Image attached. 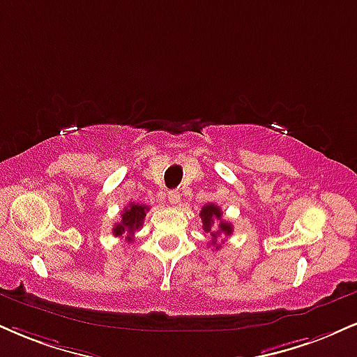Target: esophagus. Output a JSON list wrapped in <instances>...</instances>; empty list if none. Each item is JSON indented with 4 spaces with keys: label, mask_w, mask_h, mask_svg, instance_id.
Returning <instances> with one entry per match:
<instances>
[{
    "label": "esophagus",
    "mask_w": 357,
    "mask_h": 357,
    "mask_svg": "<svg viewBox=\"0 0 357 357\" xmlns=\"http://www.w3.org/2000/svg\"><path fill=\"white\" fill-rule=\"evenodd\" d=\"M167 201H169L171 204L176 206L181 203V192L179 191H169V195H167Z\"/></svg>",
    "instance_id": "obj_1"
}]
</instances>
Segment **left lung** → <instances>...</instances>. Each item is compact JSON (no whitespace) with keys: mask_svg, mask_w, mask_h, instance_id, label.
I'll list each match as a JSON object with an SVG mask.
<instances>
[{"mask_svg":"<svg viewBox=\"0 0 357 357\" xmlns=\"http://www.w3.org/2000/svg\"><path fill=\"white\" fill-rule=\"evenodd\" d=\"M199 216H201V221H203V229L206 231V233L211 234V238H213L211 244L213 246H216V249H220L221 244H218V238H220V236L233 234V226H231V222H226L225 220H222L221 208L218 204H213V203L203 206ZM214 220L217 221V227L213 230L212 226Z\"/></svg>","mask_w":357,"mask_h":357,"instance_id":"obj_1","label":"left lung"}]
</instances>
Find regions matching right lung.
<instances>
[{"mask_svg":"<svg viewBox=\"0 0 357 357\" xmlns=\"http://www.w3.org/2000/svg\"><path fill=\"white\" fill-rule=\"evenodd\" d=\"M146 211H149V206L139 204V203H131L128 208L123 209L121 213V221L113 227V234L121 238L123 234H126V238L132 241V236L141 226H143Z\"/></svg>","mask_w":357,"mask_h":357,"instance_id":"1","label":"right lung"}]
</instances>
